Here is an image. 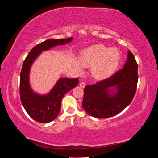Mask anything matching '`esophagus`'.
Wrapping results in <instances>:
<instances>
[{
	"label": "esophagus",
	"instance_id": "34e87169",
	"mask_svg": "<svg viewBox=\"0 0 158 158\" xmlns=\"http://www.w3.org/2000/svg\"><path fill=\"white\" fill-rule=\"evenodd\" d=\"M80 85L81 88H84L85 86V84L84 82H80Z\"/></svg>",
	"mask_w": 158,
	"mask_h": 158
}]
</instances>
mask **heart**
<instances>
[{
    "label": "heart",
    "instance_id": "1",
    "mask_svg": "<svg viewBox=\"0 0 158 158\" xmlns=\"http://www.w3.org/2000/svg\"><path fill=\"white\" fill-rule=\"evenodd\" d=\"M120 60L121 53L118 49L99 44L83 51L80 61L74 60L73 64L80 72L83 71L84 66H91L92 77L96 80H104L114 73Z\"/></svg>",
    "mask_w": 158,
    "mask_h": 158
}]
</instances>
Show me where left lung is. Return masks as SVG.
<instances>
[{"instance_id":"obj_1","label":"left lung","mask_w":158,"mask_h":158,"mask_svg":"<svg viewBox=\"0 0 158 158\" xmlns=\"http://www.w3.org/2000/svg\"><path fill=\"white\" fill-rule=\"evenodd\" d=\"M138 64L131 51L123 68L109 78L84 88L82 107L90 116L109 118L131 103L138 83Z\"/></svg>"}]
</instances>
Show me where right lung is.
Listing matches in <instances>:
<instances>
[{
  "mask_svg": "<svg viewBox=\"0 0 158 158\" xmlns=\"http://www.w3.org/2000/svg\"><path fill=\"white\" fill-rule=\"evenodd\" d=\"M73 37L64 40H47L37 44L30 51L23 61L20 78V95L23 107L28 114L39 123L51 122L58 116L64 95L78 85V78H61L49 93L40 95L31 89L29 75L31 66L41 52L56 45H64L73 40Z\"/></svg>",
  "mask_w": 158,
  "mask_h": 158,
  "instance_id": "1",
  "label": "right lung"
}]
</instances>
